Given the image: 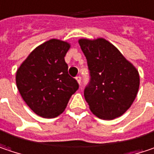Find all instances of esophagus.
Wrapping results in <instances>:
<instances>
[{"instance_id":"esophagus-1","label":"esophagus","mask_w":154,"mask_h":154,"mask_svg":"<svg viewBox=\"0 0 154 154\" xmlns=\"http://www.w3.org/2000/svg\"><path fill=\"white\" fill-rule=\"evenodd\" d=\"M76 79H77V83H78L79 85H81V80H82V77H80V76H77V77H76Z\"/></svg>"}]
</instances>
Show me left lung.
Returning a JSON list of instances; mask_svg holds the SVG:
<instances>
[{"label":"left lung","instance_id":"8db88e82","mask_svg":"<svg viewBox=\"0 0 154 154\" xmlns=\"http://www.w3.org/2000/svg\"><path fill=\"white\" fill-rule=\"evenodd\" d=\"M78 42L90 73L84 95L91 111L106 120L120 117L137 96L138 70L114 45L103 38L80 39Z\"/></svg>","mask_w":154,"mask_h":154}]
</instances>
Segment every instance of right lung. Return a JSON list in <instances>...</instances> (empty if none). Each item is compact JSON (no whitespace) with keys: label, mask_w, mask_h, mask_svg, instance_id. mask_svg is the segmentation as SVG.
Returning a JSON list of instances; mask_svg holds the SVG:
<instances>
[{"label":"right lung","mask_w":154,"mask_h":154,"mask_svg":"<svg viewBox=\"0 0 154 154\" xmlns=\"http://www.w3.org/2000/svg\"><path fill=\"white\" fill-rule=\"evenodd\" d=\"M69 49L68 42L51 39L33 50L16 71L20 94L40 117H57L79 88L64 60Z\"/></svg>","instance_id":"1"}]
</instances>
